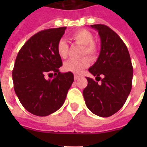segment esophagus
Returning a JSON list of instances; mask_svg holds the SVG:
<instances>
[{
	"label": "esophagus",
	"mask_w": 147,
	"mask_h": 147,
	"mask_svg": "<svg viewBox=\"0 0 147 147\" xmlns=\"http://www.w3.org/2000/svg\"><path fill=\"white\" fill-rule=\"evenodd\" d=\"M80 78H81V76H78V75H75V76H74V79H75V80H78Z\"/></svg>",
	"instance_id": "1"
}]
</instances>
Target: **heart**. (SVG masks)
<instances>
[{
  "instance_id": "b5f03b06",
  "label": "heart",
  "mask_w": 147,
  "mask_h": 147,
  "mask_svg": "<svg viewBox=\"0 0 147 147\" xmlns=\"http://www.w3.org/2000/svg\"><path fill=\"white\" fill-rule=\"evenodd\" d=\"M70 39L78 45L83 46L82 55H88L90 58L94 59L98 53V46L93 41L94 36L90 31L82 29L74 32L70 36ZM58 55L60 58L65 59L69 53V45L63 39L60 40L56 46ZM90 59L88 57H83L79 59H69L63 65V69L65 71L80 74L83 70L89 66Z\"/></svg>"
}]
</instances>
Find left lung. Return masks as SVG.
<instances>
[{
	"label": "left lung",
	"instance_id": "1",
	"mask_svg": "<svg viewBox=\"0 0 147 147\" xmlns=\"http://www.w3.org/2000/svg\"><path fill=\"white\" fill-rule=\"evenodd\" d=\"M98 31L100 51L98 59L88 69L102 79L100 84L86 77L88 85L83 91L85 105L98 116L107 117L125 104L132 88L133 66L128 49L114 30L103 24L91 25ZM103 76L100 79V76Z\"/></svg>",
	"mask_w": 147,
	"mask_h": 147
}]
</instances>
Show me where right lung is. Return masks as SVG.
Listing matches in <instances>:
<instances>
[{
  "mask_svg": "<svg viewBox=\"0 0 147 147\" xmlns=\"http://www.w3.org/2000/svg\"><path fill=\"white\" fill-rule=\"evenodd\" d=\"M65 29H48L36 33L16 58L12 71L15 93L24 108L36 116H47L59 109L74 82L71 72L61 73L59 69L62 62L56 46ZM53 74L54 78H45Z\"/></svg>",
  "mask_w": 147,
  "mask_h": 147,
  "instance_id": "obj_1",
  "label": "right lung"
}]
</instances>
